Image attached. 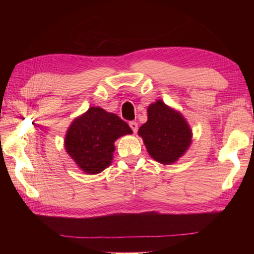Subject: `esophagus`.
<instances>
[{
	"mask_svg": "<svg viewBox=\"0 0 254 254\" xmlns=\"http://www.w3.org/2000/svg\"><path fill=\"white\" fill-rule=\"evenodd\" d=\"M128 126H130V127L132 128V131L134 132V133H136V131H137V123L135 122V121H131L130 123H128Z\"/></svg>",
	"mask_w": 254,
	"mask_h": 254,
	"instance_id": "obj_1",
	"label": "esophagus"
}]
</instances>
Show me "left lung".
I'll return each mask as SVG.
<instances>
[{
	"label": "left lung",
	"mask_w": 254,
	"mask_h": 254,
	"mask_svg": "<svg viewBox=\"0 0 254 254\" xmlns=\"http://www.w3.org/2000/svg\"><path fill=\"white\" fill-rule=\"evenodd\" d=\"M143 139L150 157L171 165L187 151L191 143V130L182 114L161 100L148 107V121L137 132Z\"/></svg>",
	"instance_id": "left-lung-1"
}]
</instances>
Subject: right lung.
<instances>
[{
	"label": "right lung",
	"mask_w": 254,
	"mask_h": 254,
	"mask_svg": "<svg viewBox=\"0 0 254 254\" xmlns=\"http://www.w3.org/2000/svg\"><path fill=\"white\" fill-rule=\"evenodd\" d=\"M126 134H132L131 127L117 114L89 107L68 127L65 149L84 173L100 174L113 160L115 140Z\"/></svg>",
	"instance_id": "right-lung-1"
}]
</instances>
